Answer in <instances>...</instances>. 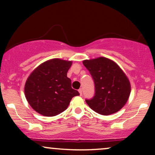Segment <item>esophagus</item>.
Here are the masks:
<instances>
[{"mask_svg": "<svg viewBox=\"0 0 155 155\" xmlns=\"http://www.w3.org/2000/svg\"><path fill=\"white\" fill-rule=\"evenodd\" d=\"M78 92H79L80 95V96H81V95L82 94V89H80V90H78Z\"/></svg>", "mask_w": 155, "mask_h": 155, "instance_id": "obj_1", "label": "esophagus"}]
</instances>
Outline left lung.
I'll return each instance as SVG.
<instances>
[{
    "label": "left lung",
    "instance_id": "obj_1",
    "mask_svg": "<svg viewBox=\"0 0 155 155\" xmlns=\"http://www.w3.org/2000/svg\"><path fill=\"white\" fill-rule=\"evenodd\" d=\"M94 82V96L86 99L89 107L101 115H110L122 109L130 94L126 74L114 62L104 57L83 61Z\"/></svg>",
    "mask_w": 155,
    "mask_h": 155
}]
</instances>
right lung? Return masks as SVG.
I'll use <instances>...</instances> for the list:
<instances>
[{
	"mask_svg": "<svg viewBox=\"0 0 155 155\" xmlns=\"http://www.w3.org/2000/svg\"><path fill=\"white\" fill-rule=\"evenodd\" d=\"M72 61L54 58L32 71L25 85V94L31 108L44 116H54L68 107L73 97L80 95L71 87L67 73Z\"/></svg>",
	"mask_w": 155,
	"mask_h": 155,
	"instance_id": "1",
	"label": "right lung"
}]
</instances>
